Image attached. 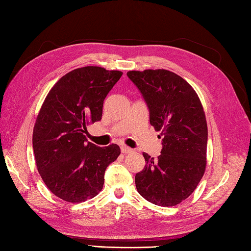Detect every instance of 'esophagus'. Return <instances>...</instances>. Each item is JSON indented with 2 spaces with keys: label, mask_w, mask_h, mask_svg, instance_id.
<instances>
[{
  "label": "esophagus",
  "mask_w": 251,
  "mask_h": 251,
  "mask_svg": "<svg viewBox=\"0 0 251 251\" xmlns=\"http://www.w3.org/2000/svg\"><path fill=\"white\" fill-rule=\"evenodd\" d=\"M121 152L124 153V154H127V153H131L132 152V149L126 147V146H122L121 147Z\"/></svg>",
  "instance_id": "obj_1"
}]
</instances>
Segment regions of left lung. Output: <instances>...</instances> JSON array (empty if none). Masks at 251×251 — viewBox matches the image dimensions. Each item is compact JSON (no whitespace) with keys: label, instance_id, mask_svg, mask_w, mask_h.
<instances>
[{"label":"left lung","instance_id":"left-lung-1","mask_svg":"<svg viewBox=\"0 0 251 251\" xmlns=\"http://www.w3.org/2000/svg\"><path fill=\"white\" fill-rule=\"evenodd\" d=\"M127 76L146 101L150 124L162 131L161 155L154 159L143 153L146 166L136 174L137 191L153 204L175 206L193 193L205 173L204 109L191 85L174 72L129 71Z\"/></svg>","mask_w":251,"mask_h":251}]
</instances>
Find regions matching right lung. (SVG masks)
<instances>
[{"mask_svg": "<svg viewBox=\"0 0 251 251\" xmlns=\"http://www.w3.org/2000/svg\"><path fill=\"white\" fill-rule=\"evenodd\" d=\"M123 72L78 68L63 75L36 117L33 151L37 170L52 194L70 202L93 199L102 190L106 167L120 147L87 141V125L102 117L103 101Z\"/></svg>", "mask_w": 251, "mask_h": 251, "instance_id": "1", "label": "right lung"}]
</instances>
